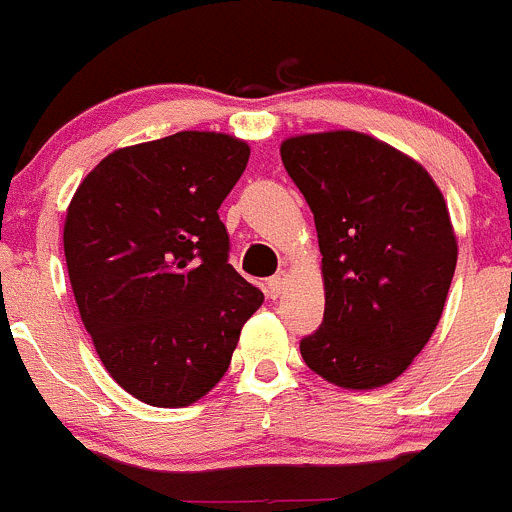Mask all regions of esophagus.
I'll use <instances>...</instances> for the list:
<instances>
[{
  "instance_id": "1",
  "label": "esophagus",
  "mask_w": 512,
  "mask_h": 512,
  "mask_svg": "<svg viewBox=\"0 0 512 512\" xmlns=\"http://www.w3.org/2000/svg\"><path fill=\"white\" fill-rule=\"evenodd\" d=\"M285 280H288V275H285V272L272 275V278L267 280V295H270V298H278V295L283 293V288H285Z\"/></svg>"
}]
</instances>
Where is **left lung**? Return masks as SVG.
<instances>
[{
	"instance_id": "1",
	"label": "left lung",
	"mask_w": 512,
	"mask_h": 512,
	"mask_svg": "<svg viewBox=\"0 0 512 512\" xmlns=\"http://www.w3.org/2000/svg\"><path fill=\"white\" fill-rule=\"evenodd\" d=\"M280 156L323 255L326 313L300 341L303 361L343 389L389 384L432 338L455 275L442 191L417 161L356 131L288 138Z\"/></svg>"
}]
</instances>
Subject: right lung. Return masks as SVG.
<instances>
[{"mask_svg":"<svg viewBox=\"0 0 512 512\" xmlns=\"http://www.w3.org/2000/svg\"><path fill=\"white\" fill-rule=\"evenodd\" d=\"M250 146L181 131L118 148L75 191L65 262L108 374L151 407H186L224 376L262 293L229 265L219 219Z\"/></svg>","mask_w":512,"mask_h":512,"instance_id":"obj_1","label":"right lung"}]
</instances>
